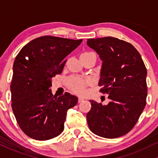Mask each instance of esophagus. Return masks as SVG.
Returning <instances> with one entry per match:
<instances>
[{"label": "esophagus", "mask_w": 158, "mask_h": 158, "mask_svg": "<svg viewBox=\"0 0 158 158\" xmlns=\"http://www.w3.org/2000/svg\"><path fill=\"white\" fill-rule=\"evenodd\" d=\"M84 100V99L83 98V97H79V98H78V103H81V102H82Z\"/></svg>", "instance_id": "1"}]
</instances>
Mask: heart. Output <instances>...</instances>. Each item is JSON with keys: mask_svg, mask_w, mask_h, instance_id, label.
<instances>
[{"mask_svg": "<svg viewBox=\"0 0 158 158\" xmlns=\"http://www.w3.org/2000/svg\"><path fill=\"white\" fill-rule=\"evenodd\" d=\"M92 52H84L82 55ZM88 81L81 77H72L68 82L69 88L77 94H83L85 92V88Z\"/></svg>", "mask_w": 158, "mask_h": 158, "instance_id": "heart-1", "label": "heart"}]
</instances>
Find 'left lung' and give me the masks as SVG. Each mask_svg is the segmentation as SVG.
Wrapping results in <instances>:
<instances>
[{
    "label": "left lung",
    "instance_id": "left-lung-1",
    "mask_svg": "<svg viewBox=\"0 0 158 158\" xmlns=\"http://www.w3.org/2000/svg\"><path fill=\"white\" fill-rule=\"evenodd\" d=\"M102 62L99 85L109 94L107 105L90 100L87 114L90 131L106 139L127 134L135 126L146 105L147 69L131 44L113 37L88 39Z\"/></svg>",
    "mask_w": 158,
    "mask_h": 158
}]
</instances>
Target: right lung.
Wrapping results in <instances>:
<instances>
[{"label":"right lung","mask_w":158,"mask_h":158,"mask_svg":"<svg viewBox=\"0 0 158 158\" xmlns=\"http://www.w3.org/2000/svg\"><path fill=\"white\" fill-rule=\"evenodd\" d=\"M81 42L50 35L39 37L16 57L10 85L12 109L19 127L29 137L45 141L64 130L68 110L78 99L68 93L53 96L52 79L62 72L64 59Z\"/></svg>","instance_id":"1"}]
</instances>
